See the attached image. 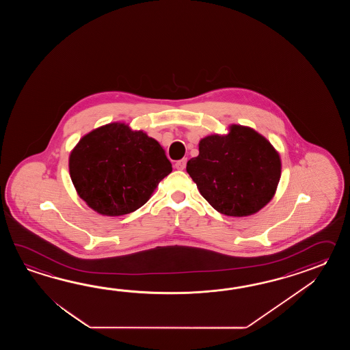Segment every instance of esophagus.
<instances>
[{"instance_id":"obj_1","label":"esophagus","mask_w":350,"mask_h":350,"mask_svg":"<svg viewBox=\"0 0 350 350\" xmlns=\"http://www.w3.org/2000/svg\"><path fill=\"white\" fill-rule=\"evenodd\" d=\"M186 166V159H181V160H178L175 163V167L178 169V170H184Z\"/></svg>"}]
</instances>
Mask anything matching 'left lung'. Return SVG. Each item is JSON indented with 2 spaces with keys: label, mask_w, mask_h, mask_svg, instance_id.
<instances>
[{
  "label": "left lung",
  "mask_w": 350,
  "mask_h": 350,
  "mask_svg": "<svg viewBox=\"0 0 350 350\" xmlns=\"http://www.w3.org/2000/svg\"><path fill=\"white\" fill-rule=\"evenodd\" d=\"M186 172L216 211L228 216L258 213L273 199L282 161L273 145L253 129L231 125L229 134L199 142V155Z\"/></svg>",
  "instance_id": "left-lung-1"
}]
</instances>
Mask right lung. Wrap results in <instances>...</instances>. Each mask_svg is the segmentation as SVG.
<instances>
[{
	"label": "right lung",
	"instance_id": "add662e5",
	"mask_svg": "<svg viewBox=\"0 0 350 350\" xmlns=\"http://www.w3.org/2000/svg\"><path fill=\"white\" fill-rule=\"evenodd\" d=\"M68 169L90 208L120 216L142 208L172 166L155 139L112 122L82 137L70 154Z\"/></svg>",
	"mask_w": 350,
	"mask_h": 350
}]
</instances>
